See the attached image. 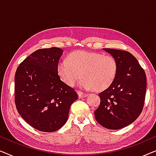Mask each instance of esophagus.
Wrapping results in <instances>:
<instances>
[{"mask_svg": "<svg viewBox=\"0 0 156 156\" xmlns=\"http://www.w3.org/2000/svg\"><path fill=\"white\" fill-rule=\"evenodd\" d=\"M77 94H78L79 97L80 98H84V97H86L87 96V94L83 93L82 91H77Z\"/></svg>", "mask_w": 156, "mask_h": 156, "instance_id": "34e87169", "label": "esophagus"}]
</instances>
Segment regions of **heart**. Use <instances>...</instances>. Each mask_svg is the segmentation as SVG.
Returning <instances> with one entry per match:
<instances>
[{
	"mask_svg": "<svg viewBox=\"0 0 156 156\" xmlns=\"http://www.w3.org/2000/svg\"><path fill=\"white\" fill-rule=\"evenodd\" d=\"M118 64L111 55L80 50L69 53L67 59L57 65V74L69 87L82 76L80 85L85 89L103 91L109 87L116 78Z\"/></svg>",
	"mask_w": 156,
	"mask_h": 156,
	"instance_id": "b5f03b06",
	"label": "heart"
}]
</instances>
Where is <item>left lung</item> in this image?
<instances>
[{"instance_id":"left-lung-1","label":"left lung","mask_w":156,"mask_h":156,"mask_svg":"<svg viewBox=\"0 0 156 156\" xmlns=\"http://www.w3.org/2000/svg\"><path fill=\"white\" fill-rule=\"evenodd\" d=\"M116 59L118 69L112 85L99 93L100 105L95 119L108 129H120L136 121L144 105L146 76L137 59L131 53L103 48Z\"/></svg>"}]
</instances>
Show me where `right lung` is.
Segmentation results:
<instances>
[{
  "label": "right lung",
  "mask_w": 156,
  "mask_h": 156,
  "mask_svg": "<svg viewBox=\"0 0 156 156\" xmlns=\"http://www.w3.org/2000/svg\"><path fill=\"white\" fill-rule=\"evenodd\" d=\"M63 50L40 49L25 58L15 75V103L19 114L34 129L54 132L67 122L70 106L78 99L60 80L57 65Z\"/></svg>",
  "instance_id": "add662e5"
}]
</instances>
